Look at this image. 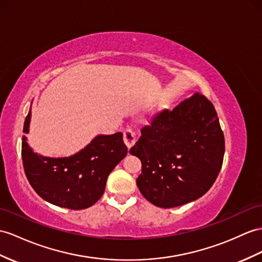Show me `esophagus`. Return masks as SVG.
Wrapping results in <instances>:
<instances>
[{
    "label": "esophagus",
    "instance_id": "34e87169",
    "mask_svg": "<svg viewBox=\"0 0 262 262\" xmlns=\"http://www.w3.org/2000/svg\"><path fill=\"white\" fill-rule=\"evenodd\" d=\"M123 140L124 143L127 146V149L132 148L133 145L136 143V135L131 129H125L123 132Z\"/></svg>",
    "mask_w": 262,
    "mask_h": 262
}]
</instances>
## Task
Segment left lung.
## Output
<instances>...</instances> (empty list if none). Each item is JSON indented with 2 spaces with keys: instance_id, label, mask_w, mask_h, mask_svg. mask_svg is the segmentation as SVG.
I'll list each match as a JSON object with an SVG mask.
<instances>
[{
  "instance_id": "left-lung-1",
  "label": "left lung",
  "mask_w": 262,
  "mask_h": 262,
  "mask_svg": "<svg viewBox=\"0 0 262 262\" xmlns=\"http://www.w3.org/2000/svg\"><path fill=\"white\" fill-rule=\"evenodd\" d=\"M142 163L137 184L152 205L174 208L212 187L225 155V137L213 104L195 93L144 126L130 149Z\"/></svg>"
}]
</instances>
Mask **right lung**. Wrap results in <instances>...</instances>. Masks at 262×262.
<instances>
[{"label": "right lung", "mask_w": 262, "mask_h": 262, "mask_svg": "<svg viewBox=\"0 0 262 262\" xmlns=\"http://www.w3.org/2000/svg\"><path fill=\"white\" fill-rule=\"evenodd\" d=\"M31 109L23 132L29 133ZM22 138L23 167L28 180L43 200L71 210L93 206L104 192L106 179L126 156L123 133L99 135L75 155L64 158L44 157L32 150Z\"/></svg>", "instance_id": "obj_1"}]
</instances>
